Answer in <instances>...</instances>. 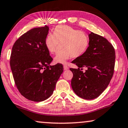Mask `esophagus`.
<instances>
[{
  "label": "esophagus",
  "instance_id": "esophagus-1",
  "mask_svg": "<svg viewBox=\"0 0 128 128\" xmlns=\"http://www.w3.org/2000/svg\"><path fill=\"white\" fill-rule=\"evenodd\" d=\"M63 67H64V70H68V67L67 66L64 65V66H63Z\"/></svg>",
  "mask_w": 128,
  "mask_h": 128
}]
</instances>
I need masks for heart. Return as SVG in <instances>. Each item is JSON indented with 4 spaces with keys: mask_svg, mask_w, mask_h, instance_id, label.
<instances>
[{
    "mask_svg": "<svg viewBox=\"0 0 128 128\" xmlns=\"http://www.w3.org/2000/svg\"><path fill=\"white\" fill-rule=\"evenodd\" d=\"M61 48L54 58L55 63L65 64L71 57L78 58L86 53L90 45V38L86 32L67 25H58L54 28L53 34L48 33L44 44L50 54Z\"/></svg>",
    "mask_w": 128,
    "mask_h": 128,
    "instance_id": "obj_1",
    "label": "heart"
}]
</instances>
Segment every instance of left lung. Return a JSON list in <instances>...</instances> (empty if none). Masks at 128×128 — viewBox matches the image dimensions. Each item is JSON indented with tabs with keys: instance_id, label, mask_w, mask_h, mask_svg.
Wrapping results in <instances>:
<instances>
[{
	"instance_id": "left-lung-1",
	"label": "left lung",
	"mask_w": 128,
	"mask_h": 128,
	"mask_svg": "<svg viewBox=\"0 0 128 128\" xmlns=\"http://www.w3.org/2000/svg\"><path fill=\"white\" fill-rule=\"evenodd\" d=\"M90 45L81 57L72 63L78 69L70 68L73 73L71 86L78 96L93 100L100 96L110 84L115 67V52L106 38L91 32L88 35ZM86 68L85 72L82 68Z\"/></svg>"
}]
</instances>
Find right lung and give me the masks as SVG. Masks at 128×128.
<instances>
[{
    "label": "right lung",
    "mask_w": 128,
    "mask_h": 128,
    "mask_svg": "<svg viewBox=\"0 0 128 128\" xmlns=\"http://www.w3.org/2000/svg\"><path fill=\"white\" fill-rule=\"evenodd\" d=\"M49 27L32 28L14 42L10 56V68L20 94L32 101L48 98L63 72V66H50L52 58L44 44Z\"/></svg>",
    "instance_id": "obj_1"
}]
</instances>
